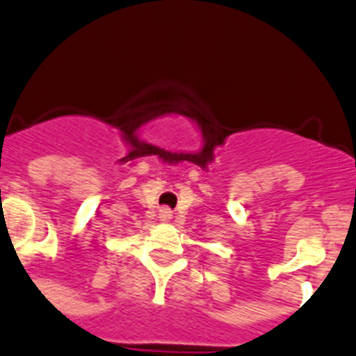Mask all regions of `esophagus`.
I'll return each mask as SVG.
<instances>
[{
	"label": "esophagus",
	"instance_id": "1",
	"mask_svg": "<svg viewBox=\"0 0 356 356\" xmlns=\"http://www.w3.org/2000/svg\"><path fill=\"white\" fill-rule=\"evenodd\" d=\"M159 219H161V221H170V219H172L170 209H168V207L159 209Z\"/></svg>",
	"mask_w": 356,
	"mask_h": 356
}]
</instances>
